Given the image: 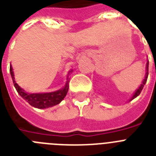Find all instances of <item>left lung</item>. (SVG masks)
Instances as JSON below:
<instances>
[{
	"label": "left lung",
	"mask_w": 156,
	"mask_h": 156,
	"mask_svg": "<svg viewBox=\"0 0 156 156\" xmlns=\"http://www.w3.org/2000/svg\"><path fill=\"white\" fill-rule=\"evenodd\" d=\"M148 62H147V66H146V75H145V78H144V80H143L142 83L140 84V86L139 87V88L137 90V91L135 92L134 94H133V97L131 98V99H130V101L133 100V98H137V96H138L139 94H140V92H141V90H142L143 87H144V84L146 83V82H147V79H148Z\"/></svg>",
	"instance_id": "8db88e82"
}]
</instances>
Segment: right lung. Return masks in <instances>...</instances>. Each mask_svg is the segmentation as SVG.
Returning <instances> with one entry per match:
<instances>
[{
    "label": "right lung",
    "instance_id": "obj_1",
    "mask_svg": "<svg viewBox=\"0 0 156 156\" xmlns=\"http://www.w3.org/2000/svg\"><path fill=\"white\" fill-rule=\"evenodd\" d=\"M73 70H71L72 72ZM10 73L12 76V80H13L14 86L16 87V90L19 95L23 99L27 101L30 105L34 106L37 108H46L49 107H52L54 105L59 104L66 97V94L69 90V80L66 83L64 88L57 91L51 92V93H44V94H28L25 92L15 81L14 78V73L12 71V67L10 66Z\"/></svg>",
    "mask_w": 156,
    "mask_h": 156
}]
</instances>
